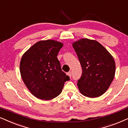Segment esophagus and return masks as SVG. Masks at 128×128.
<instances>
[{
    "mask_svg": "<svg viewBox=\"0 0 128 128\" xmlns=\"http://www.w3.org/2000/svg\"><path fill=\"white\" fill-rule=\"evenodd\" d=\"M67 75L70 76V77H71V76H72V73H71V72H69L67 73Z\"/></svg>",
    "mask_w": 128,
    "mask_h": 128,
    "instance_id": "1",
    "label": "esophagus"
}]
</instances>
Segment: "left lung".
<instances>
[{
	"mask_svg": "<svg viewBox=\"0 0 128 128\" xmlns=\"http://www.w3.org/2000/svg\"><path fill=\"white\" fill-rule=\"evenodd\" d=\"M82 73L78 80L80 92L95 98L107 91L115 74V62L108 50L96 41L82 38L73 42Z\"/></svg>",
	"mask_w": 128,
	"mask_h": 128,
	"instance_id": "left-lung-1",
	"label": "left lung"
}]
</instances>
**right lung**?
Listing matches in <instances>:
<instances>
[{
  "label": "right lung",
  "instance_id": "right-lung-1",
  "mask_svg": "<svg viewBox=\"0 0 128 128\" xmlns=\"http://www.w3.org/2000/svg\"><path fill=\"white\" fill-rule=\"evenodd\" d=\"M62 42L52 40L35 43L22 56L20 71L22 80L34 96L50 100L60 94L69 76L61 70L57 55Z\"/></svg>",
  "mask_w": 128,
  "mask_h": 128
}]
</instances>
